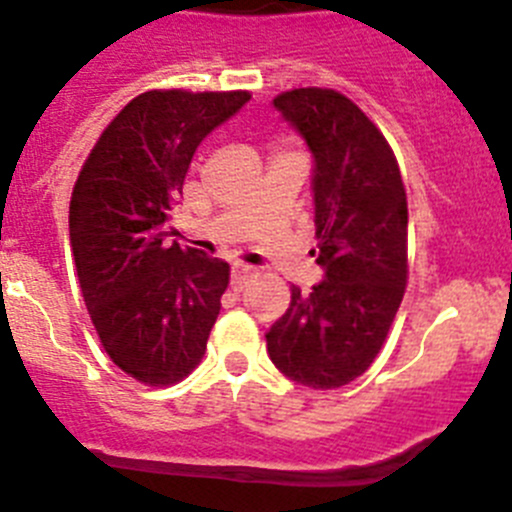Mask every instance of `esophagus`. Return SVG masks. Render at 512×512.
Returning <instances> with one entry per match:
<instances>
[{"label":"esophagus","instance_id":"34e87169","mask_svg":"<svg viewBox=\"0 0 512 512\" xmlns=\"http://www.w3.org/2000/svg\"><path fill=\"white\" fill-rule=\"evenodd\" d=\"M252 278H255V267H250V265L232 267V290L234 293H240V290L245 288Z\"/></svg>","mask_w":512,"mask_h":512}]
</instances>
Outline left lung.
Here are the masks:
<instances>
[{"mask_svg": "<svg viewBox=\"0 0 512 512\" xmlns=\"http://www.w3.org/2000/svg\"><path fill=\"white\" fill-rule=\"evenodd\" d=\"M275 108L303 133L315 159V240L326 280L267 333L272 364L310 389L364 374L384 346L409 280L407 189L389 141L333 88H293Z\"/></svg>", "mask_w": 512, "mask_h": 512, "instance_id": "1", "label": "left lung"}]
</instances>
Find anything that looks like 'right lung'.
Masks as SVG:
<instances>
[{
	"mask_svg": "<svg viewBox=\"0 0 512 512\" xmlns=\"http://www.w3.org/2000/svg\"><path fill=\"white\" fill-rule=\"evenodd\" d=\"M250 90H146L113 118L70 197V247L100 346L146 386L202 364L229 265L169 242L191 156Z\"/></svg>",
	"mask_w": 512,
	"mask_h": 512,
	"instance_id": "obj_1",
	"label": "right lung"
}]
</instances>
